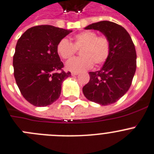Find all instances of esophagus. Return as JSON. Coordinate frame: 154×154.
<instances>
[{"instance_id":"1","label":"esophagus","mask_w":154,"mask_h":154,"mask_svg":"<svg viewBox=\"0 0 154 154\" xmlns=\"http://www.w3.org/2000/svg\"><path fill=\"white\" fill-rule=\"evenodd\" d=\"M78 74H79V73H77V72H72L71 73L72 76H77V75H78Z\"/></svg>"}]
</instances>
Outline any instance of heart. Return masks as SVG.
I'll return each instance as SVG.
<instances>
[{
    "mask_svg": "<svg viewBox=\"0 0 154 154\" xmlns=\"http://www.w3.org/2000/svg\"><path fill=\"white\" fill-rule=\"evenodd\" d=\"M77 49H81L80 54L82 57L69 60L66 63V69L78 73L91 68L94 63L97 65L104 63L110 55V44L104 36L99 37L94 31H84L74 37V44L63 38L57 46L58 55L64 60L74 56Z\"/></svg>",
    "mask_w": 154,
    "mask_h": 154,
    "instance_id": "1",
    "label": "heart"
}]
</instances>
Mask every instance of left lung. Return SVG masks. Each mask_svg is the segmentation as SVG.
Returning a JSON list of instances; mask_svg holds the SVG:
<instances>
[{"label": "left lung", "mask_w": 154, "mask_h": 154, "mask_svg": "<svg viewBox=\"0 0 154 154\" xmlns=\"http://www.w3.org/2000/svg\"><path fill=\"white\" fill-rule=\"evenodd\" d=\"M85 30H99L110 44V55L100 70L89 72L90 80L83 93L100 105L117 102L128 91L137 68V54L131 36L117 23L108 20L94 23Z\"/></svg>", "instance_id": "left-lung-1"}]
</instances>
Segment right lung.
<instances>
[{
	"label": "right lung",
	"instance_id": "right-lung-1",
	"mask_svg": "<svg viewBox=\"0 0 154 154\" xmlns=\"http://www.w3.org/2000/svg\"><path fill=\"white\" fill-rule=\"evenodd\" d=\"M70 32L51 25L36 26L26 30L17 41L14 75L21 94L31 104H52L60 97L63 80L71 76L70 72L62 70L63 63L57 51L59 41Z\"/></svg>",
	"mask_w": 154,
	"mask_h": 154
}]
</instances>
